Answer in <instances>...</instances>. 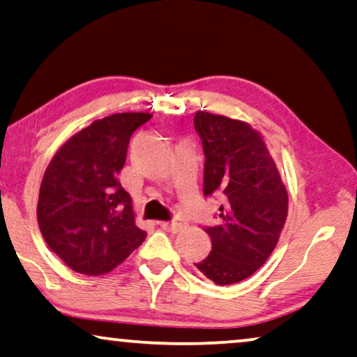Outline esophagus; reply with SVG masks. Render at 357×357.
<instances>
[{
    "label": "esophagus",
    "mask_w": 357,
    "mask_h": 357,
    "mask_svg": "<svg viewBox=\"0 0 357 357\" xmlns=\"http://www.w3.org/2000/svg\"><path fill=\"white\" fill-rule=\"evenodd\" d=\"M161 227L164 230L172 231V234H178V231H182L185 227H187V224H185L182 217H174V219L169 222H161Z\"/></svg>",
    "instance_id": "obj_1"
}]
</instances>
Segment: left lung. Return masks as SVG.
<instances>
[{"mask_svg": "<svg viewBox=\"0 0 357 357\" xmlns=\"http://www.w3.org/2000/svg\"><path fill=\"white\" fill-rule=\"evenodd\" d=\"M195 130L204 151L203 195L220 203L206 227L213 250L195 264L215 285L252 275L277 246L288 193L259 133L241 121L198 111Z\"/></svg>", "mask_w": 357, "mask_h": 357, "instance_id": "obj_1", "label": "left lung"}]
</instances>
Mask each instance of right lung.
<instances>
[{
	"instance_id": "add662e5",
	"label": "right lung",
	"mask_w": 357,
	"mask_h": 357,
	"mask_svg": "<svg viewBox=\"0 0 357 357\" xmlns=\"http://www.w3.org/2000/svg\"><path fill=\"white\" fill-rule=\"evenodd\" d=\"M151 114L98 119L67 140L46 169L37 217L48 246L72 271L105 275L146 238L117 175L132 133Z\"/></svg>"
}]
</instances>
